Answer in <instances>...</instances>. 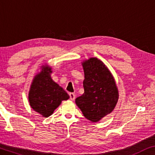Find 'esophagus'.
<instances>
[{"instance_id":"34e87169","label":"esophagus","mask_w":155,"mask_h":155,"mask_svg":"<svg viewBox=\"0 0 155 155\" xmlns=\"http://www.w3.org/2000/svg\"><path fill=\"white\" fill-rule=\"evenodd\" d=\"M69 95H70V100L74 101V99H75V94H74V93H70L69 94Z\"/></svg>"}]
</instances>
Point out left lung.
Returning a JSON list of instances; mask_svg holds the SVG:
<instances>
[{
	"instance_id": "left-lung-1",
	"label": "left lung",
	"mask_w": 155,
	"mask_h": 155,
	"mask_svg": "<svg viewBox=\"0 0 155 155\" xmlns=\"http://www.w3.org/2000/svg\"><path fill=\"white\" fill-rule=\"evenodd\" d=\"M84 94L75 103L86 119L98 122L113 111L119 100V90L112 73L96 58L84 60Z\"/></svg>"
}]
</instances>
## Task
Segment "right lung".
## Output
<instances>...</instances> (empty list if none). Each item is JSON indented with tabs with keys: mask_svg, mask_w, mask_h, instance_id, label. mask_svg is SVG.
Masks as SVG:
<instances>
[{
	"mask_svg": "<svg viewBox=\"0 0 155 155\" xmlns=\"http://www.w3.org/2000/svg\"><path fill=\"white\" fill-rule=\"evenodd\" d=\"M41 72L34 77L28 93L30 107L43 117H49L61 104L70 98L61 87L51 77L52 68L47 64L41 66Z\"/></svg>",
	"mask_w": 155,
	"mask_h": 155,
	"instance_id": "1",
	"label": "right lung"
}]
</instances>
